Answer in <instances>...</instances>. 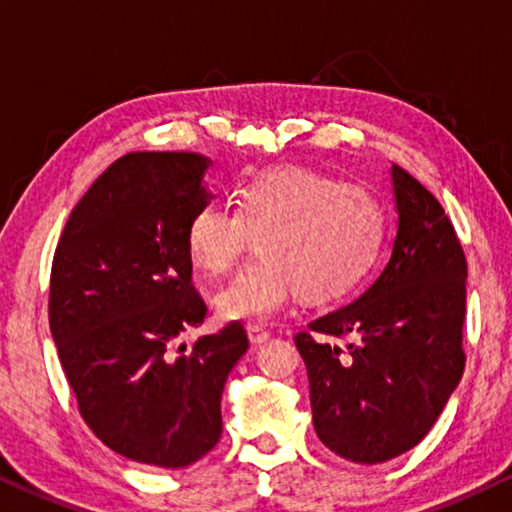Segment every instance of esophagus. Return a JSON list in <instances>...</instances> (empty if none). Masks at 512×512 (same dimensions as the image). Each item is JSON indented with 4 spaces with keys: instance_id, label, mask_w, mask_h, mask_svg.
I'll return each mask as SVG.
<instances>
[{
    "instance_id": "obj_1",
    "label": "esophagus",
    "mask_w": 512,
    "mask_h": 512,
    "mask_svg": "<svg viewBox=\"0 0 512 512\" xmlns=\"http://www.w3.org/2000/svg\"><path fill=\"white\" fill-rule=\"evenodd\" d=\"M248 339L253 346H262L269 342L271 335H269V330H264L262 326H248Z\"/></svg>"
}]
</instances>
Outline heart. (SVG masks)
<instances>
[{
  "mask_svg": "<svg viewBox=\"0 0 512 512\" xmlns=\"http://www.w3.org/2000/svg\"><path fill=\"white\" fill-rule=\"evenodd\" d=\"M255 237L262 257L216 294V310L227 321H269L294 294L305 303L348 294L376 259L383 214L358 184L280 166L243 182L237 209L200 207L186 246L193 264L218 278L237 266Z\"/></svg>",
  "mask_w": 512,
  "mask_h": 512,
  "instance_id": "heart-1",
  "label": "heart"
}]
</instances>
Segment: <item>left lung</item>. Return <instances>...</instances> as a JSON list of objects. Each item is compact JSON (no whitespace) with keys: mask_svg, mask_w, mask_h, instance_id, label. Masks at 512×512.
I'll list each match as a JSON object with an SVG mask.
<instances>
[{"mask_svg":"<svg viewBox=\"0 0 512 512\" xmlns=\"http://www.w3.org/2000/svg\"><path fill=\"white\" fill-rule=\"evenodd\" d=\"M392 184L399 223L385 269L351 305L294 337L316 435L360 465L392 460L424 440L465 369L467 262L456 230L408 170L392 164Z\"/></svg>","mask_w":512,"mask_h":512,"instance_id":"1","label":"left lung"}]
</instances>
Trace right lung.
<instances>
[{
    "label": "right lung",
    "mask_w": 512,
    "mask_h": 512,
    "mask_svg": "<svg viewBox=\"0 0 512 512\" xmlns=\"http://www.w3.org/2000/svg\"><path fill=\"white\" fill-rule=\"evenodd\" d=\"M209 159L132 152L77 202L54 253L50 328L88 428L134 462L180 469L223 433L227 373L248 351L241 323L180 344L207 316L186 230L212 202Z\"/></svg>",
    "instance_id": "obj_1"
}]
</instances>
